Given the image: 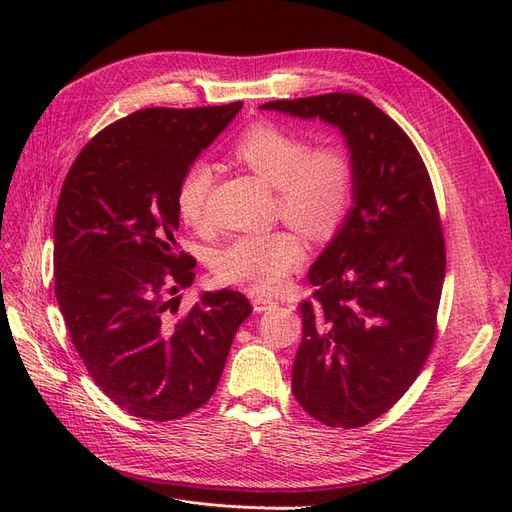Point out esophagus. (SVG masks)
<instances>
[{
	"mask_svg": "<svg viewBox=\"0 0 512 512\" xmlns=\"http://www.w3.org/2000/svg\"><path fill=\"white\" fill-rule=\"evenodd\" d=\"M252 303H254L256 312H267V309H269L271 305H275V299H273V297H267V294H254Z\"/></svg>",
	"mask_w": 512,
	"mask_h": 512,
	"instance_id": "esophagus-1",
	"label": "esophagus"
}]
</instances>
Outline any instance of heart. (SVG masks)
<instances>
[{
  "mask_svg": "<svg viewBox=\"0 0 512 512\" xmlns=\"http://www.w3.org/2000/svg\"><path fill=\"white\" fill-rule=\"evenodd\" d=\"M230 153L277 190V211L314 239H329L342 228L354 203L356 173L350 151L339 141L307 138L273 121L245 128ZM213 185L211 168L203 162L188 166L175 192L183 224L200 228L207 218ZM305 245L297 230L277 228L235 237L215 254L213 271L224 284L254 292H271L303 265Z\"/></svg>",
  "mask_w": 512,
  "mask_h": 512,
  "instance_id": "1",
  "label": "heart"
}]
</instances>
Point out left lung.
Wrapping results in <instances>:
<instances>
[{"label": "left lung", "instance_id": "1", "mask_svg": "<svg viewBox=\"0 0 512 512\" xmlns=\"http://www.w3.org/2000/svg\"><path fill=\"white\" fill-rule=\"evenodd\" d=\"M337 126L354 162V207L307 280L292 393L329 427H363L404 397L436 342L446 271L427 166L408 134L359 94L262 104Z\"/></svg>", "mask_w": 512, "mask_h": 512}]
</instances>
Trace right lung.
<instances>
[{"label":"right lung","mask_w":512,"mask_h":512,"mask_svg":"<svg viewBox=\"0 0 512 512\" xmlns=\"http://www.w3.org/2000/svg\"><path fill=\"white\" fill-rule=\"evenodd\" d=\"M153 106L98 132L61 185L53 224L55 297L89 376L119 408L175 421L220 382L245 294L205 292L179 314L196 260L179 250L181 175L241 111Z\"/></svg>","instance_id":"1"}]
</instances>
